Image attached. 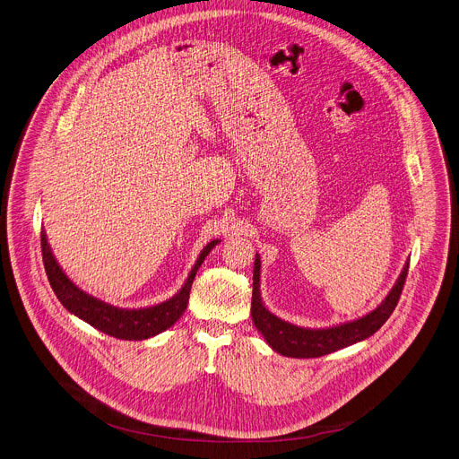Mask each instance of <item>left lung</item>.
<instances>
[{
    "label": "left lung",
    "mask_w": 459,
    "mask_h": 459,
    "mask_svg": "<svg viewBox=\"0 0 459 459\" xmlns=\"http://www.w3.org/2000/svg\"><path fill=\"white\" fill-rule=\"evenodd\" d=\"M409 273V262H405L394 286L389 290L386 299L368 315L348 323L333 325L328 328H304L288 323L273 315L262 302L260 295V255H255L253 267V295H251V317L256 330L264 335L265 342L282 356L290 358H317L348 348L367 337L374 335L394 311L402 288Z\"/></svg>",
    "instance_id": "1"
}]
</instances>
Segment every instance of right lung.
Returning a JSON list of instances; mask_svg holds the SVG:
<instances>
[{"label": "right lung", "mask_w": 459, "mask_h": 459, "mask_svg": "<svg viewBox=\"0 0 459 459\" xmlns=\"http://www.w3.org/2000/svg\"><path fill=\"white\" fill-rule=\"evenodd\" d=\"M220 241L214 239L203 247L199 258L195 260L188 278L181 290L166 302H160L152 307H140V309H122L115 307L111 304H106L103 300L89 295L87 291L80 290L70 278L65 274L63 267L57 264L50 245L47 241V234L41 229V255H43V265L47 278L54 293L57 295L59 302L70 311L71 315L83 319L91 326L98 328L106 335H111L115 339L122 341H143L153 335H159L160 332L171 328L177 323L179 316L185 313L188 304V295L194 278L204 262V258L210 255L212 247Z\"/></svg>", "instance_id": "right-lung-1"}]
</instances>
